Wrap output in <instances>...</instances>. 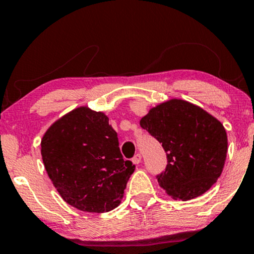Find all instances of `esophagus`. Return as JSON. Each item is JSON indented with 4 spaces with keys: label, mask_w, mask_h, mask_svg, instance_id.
<instances>
[{
    "label": "esophagus",
    "mask_w": 254,
    "mask_h": 254,
    "mask_svg": "<svg viewBox=\"0 0 254 254\" xmlns=\"http://www.w3.org/2000/svg\"><path fill=\"white\" fill-rule=\"evenodd\" d=\"M141 160H142L141 154H136V155L132 157V162H133V164H135V165H138L139 162H141Z\"/></svg>",
    "instance_id": "1"
}]
</instances>
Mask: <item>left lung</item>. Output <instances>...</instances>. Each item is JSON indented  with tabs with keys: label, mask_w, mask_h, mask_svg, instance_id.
<instances>
[{
	"label": "left lung",
	"mask_w": 254,
	"mask_h": 254,
	"mask_svg": "<svg viewBox=\"0 0 254 254\" xmlns=\"http://www.w3.org/2000/svg\"><path fill=\"white\" fill-rule=\"evenodd\" d=\"M139 125L162 143L167 167L159 185L173 199L202 196L217 182L226 162L228 139L218 119L182 99L156 105Z\"/></svg>",
	"instance_id": "8db88e82"
}]
</instances>
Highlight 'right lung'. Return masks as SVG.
Returning <instances> with one entry per match:
<instances>
[{"label": "right lung", "instance_id": "right-lung-1", "mask_svg": "<svg viewBox=\"0 0 254 254\" xmlns=\"http://www.w3.org/2000/svg\"><path fill=\"white\" fill-rule=\"evenodd\" d=\"M40 147L46 173L64 202L87 212L121 204L135 165L122 156L104 112L76 107L46 130Z\"/></svg>", "mask_w": 254, "mask_h": 254}]
</instances>
